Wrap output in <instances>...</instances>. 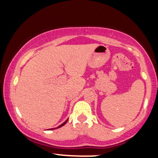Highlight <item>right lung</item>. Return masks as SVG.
Masks as SVG:
<instances>
[{"mask_svg":"<svg viewBox=\"0 0 158 158\" xmlns=\"http://www.w3.org/2000/svg\"><path fill=\"white\" fill-rule=\"evenodd\" d=\"M67 121H68V119H67V120H66V121H65V122H64V123H62V124H61V125H60V126H59V127H58V128H60V127H61V126H64V125L65 124V123H67ZM52 129H53V128H52Z\"/></svg>","mask_w":158,"mask_h":158,"instance_id":"obj_1","label":"right lung"}]
</instances>
